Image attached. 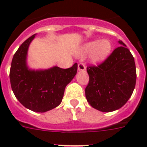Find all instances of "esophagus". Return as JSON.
Returning a JSON list of instances; mask_svg holds the SVG:
<instances>
[{
  "label": "esophagus",
  "instance_id": "34e87169",
  "mask_svg": "<svg viewBox=\"0 0 147 147\" xmlns=\"http://www.w3.org/2000/svg\"><path fill=\"white\" fill-rule=\"evenodd\" d=\"M86 70V67L83 63H78V70Z\"/></svg>",
  "mask_w": 147,
  "mask_h": 147
}]
</instances>
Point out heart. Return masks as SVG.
<instances>
[{"mask_svg": "<svg viewBox=\"0 0 147 147\" xmlns=\"http://www.w3.org/2000/svg\"><path fill=\"white\" fill-rule=\"evenodd\" d=\"M111 51V44L107 39L96 40L86 43L80 50V54H86L91 52L90 60L94 63L100 62L107 57Z\"/></svg>", "mask_w": 147, "mask_h": 147, "instance_id": "1", "label": "heart"}]
</instances>
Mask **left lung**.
Segmentation results:
<instances>
[{"label":"left lung","mask_w":147,"mask_h":147,"mask_svg":"<svg viewBox=\"0 0 147 147\" xmlns=\"http://www.w3.org/2000/svg\"><path fill=\"white\" fill-rule=\"evenodd\" d=\"M113 51L98 66H89V83L85 89L87 102L102 112L120 109L127 103L135 88L136 80L134 58L126 44Z\"/></svg>","instance_id":"left-lung-1"}]
</instances>
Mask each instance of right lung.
I'll use <instances>...</instances> for the list:
<instances>
[{
    "mask_svg": "<svg viewBox=\"0 0 147 147\" xmlns=\"http://www.w3.org/2000/svg\"><path fill=\"white\" fill-rule=\"evenodd\" d=\"M34 34L18 48L12 59L10 80L19 102L34 112L44 113L61 104L66 86L77 74V63L68 69L53 67L47 70H31L27 64V51Z\"/></svg>",
    "mask_w": 147,
    "mask_h": 147,
    "instance_id": "obj_1",
    "label": "right lung"
}]
</instances>
